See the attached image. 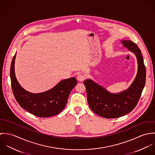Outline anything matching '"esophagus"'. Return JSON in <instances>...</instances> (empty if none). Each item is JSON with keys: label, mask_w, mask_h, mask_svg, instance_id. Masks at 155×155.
<instances>
[{"label": "esophagus", "mask_w": 155, "mask_h": 155, "mask_svg": "<svg viewBox=\"0 0 155 155\" xmlns=\"http://www.w3.org/2000/svg\"><path fill=\"white\" fill-rule=\"evenodd\" d=\"M77 79L79 81H83L85 79V76L84 74L81 73V74H78V76L77 77Z\"/></svg>", "instance_id": "obj_1"}]
</instances>
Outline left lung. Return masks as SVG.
<instances>
[{
  "instance_id": "left-lung-1",
  "label": "left lung",
  "mask_w": 155,
  "mask_h": 155,
  "mask_svg": "<svg viewBox=\"0 0 155 155\" xmlns=\"http://www.w3.org/2000/svg\"><path fill=\"white\" fill-rule=\"evenodd\" d=\"M137 57L138 70L130 87L117 94L111 93L92 80L84 82L91 109L104 118H117L130 113L137 106L146 83V71L140 49L131 41H120Z\"/></svg>"
}]
</instances>
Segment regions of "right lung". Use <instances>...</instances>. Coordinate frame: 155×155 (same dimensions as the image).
I'll list each match as a JSON object with an SVG mask.
<instances>
[{"label":"right lung","mask_w":155,"mask_h":155,"mask_svg":"<svg viewBox=\"0 0 155 155\" xmlns=\"http://www.w3.org/2000/svg\"><path fill=\"white\" fill-rule=\"evenodd\" d=\"M16 54L12 60L10 77L14 95L22 109L41 117L55 116L63 110L68 100L69 94L76 85L75 78L60 81L54 88L44 92L33 94L21 87L15 74L14 64Z\"/></svg>","instance_id":"obj_1"}]
</instances>
